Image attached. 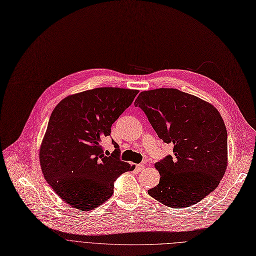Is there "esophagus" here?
Instances as JSON below:
<instances>
[{
  "mask_svg": "<svg viewBox=\"0 0 256 256\" xmlns=\"http://www.w3.org/2000/svg\"><path fill=\"white\" fill-rule=\"evenodd\" d=\"M136 168L138 170V171H142V170L144 168V164H136Z\"/></svg>",
  "mask_w": 256,
  "mask_h": 256,
  "instance_id": "34e87169",
  "label": "esophagus"
}]
</instances>
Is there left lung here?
I'll list each match as a JSON object with an SVG mask.
<instances>
[{
	"label": "left lung",
	"mask_w": 256,
	"mask_h": 256,
	"mask_svg": "<svg viewBox=\"0 0 256 256\" xmlns=\"http://www.w3.org/2000/svg\"><path fill=\"white\" fill-rule=\"evenodd\" d=\"M158 136L174 144L154 166L158 184L148 191L172 208L197 204L219 185L227 168V130L210 104L175 88L142 92L134 102Z\"/></svg>",
	"instance_id": "left-lung-1"
}]
</instances>
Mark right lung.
Wrapping results in <instances>:
<instances>
[{
	"instance_id": "obj_1",
	"label": "right lung",
	"mask_w": 256,
	"mask_h": 256,
	"mask_svg": "<svg viewBox=\"0 0 256 256\" xmlns=\"http://www.w3.org/2000/svg\"><path fill=\"white\" fill-rule=\"evenodd\" d=\"M138 90L100 88L67 96L51 114L40 148L43 175L73 208L92 210L114 194L116 180L134 166L122 162L118 144L104 154L102 140L132 104Z\"/></svg>"
}]
</instances>
